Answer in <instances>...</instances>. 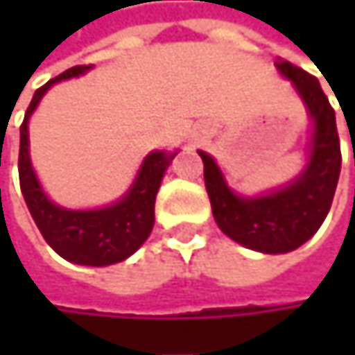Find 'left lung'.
Here are the masks:
<instances>
[{
	"label": "left lung",
	"instance_id": "8db88e82",
	"mask_svg": "<svg viewBox=\"0 0 355 355\" xmlns=\"http://www.w3.org/2000/svg\"><path fill=\"white\" fill-rule=\"evenodd\" d=\"M275 67L292 82L313 121L309 158L302 173L279 189L245 197L228 187L220 166L207 152L197 150L220 230L234 243L267 254L296 250L315 236L331 209L341 171L335 110L319 80L284 59L275 61Z\"/></svg>",
	"mask_w": 355,
	"mask_h": 355
}]
</instances>
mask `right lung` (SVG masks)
Segmentation results:
<instances>
[{"label": "right lung", "mask_w": 355, "mask_h": 355, "mask_svg": "<svg viewBox=\"0 0 355 355\" xmlns=\"http://www.w3.org/2000/svg\"><path fill=\"white\" fill-rule=\"evenodd\" d=\"M92 67L94 65H76L36 90L20 127L18 173L28 211L49 247L69 263L107 267L125 261L148 241L154 228V203L160 182L178 150L150 152L144 158L129 191L110 205L96 209H67L53 203L42 191L31 162L28 121L53 84L78 78Z\"/></svg>", "instance_id": "1"}]
</instances>
